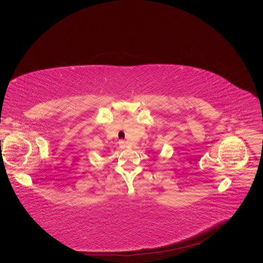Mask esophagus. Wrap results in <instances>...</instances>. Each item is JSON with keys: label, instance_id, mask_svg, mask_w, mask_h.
<instances>
[{"label": "esophagus", "instance_id": "1", "mask_svg": "<svg viewBox=\"0 0 263 263\" xmlns=\"http://www.w3.org/2000/svg\"><path fill=\"white\" fill-rule=\"evenodd\" d=\"M119 143H120V145H121L122 147H125V142H124V141H122V140H121Z\"/></svg>", "mask_w": 263, "mask_h": 263}]
</instances>
